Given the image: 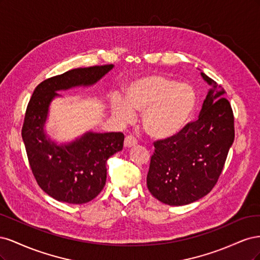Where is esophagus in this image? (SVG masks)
<instances>
[{
	"instance_id": "esophagus-1",
	"label": "esophagus",
	"mask_w": 260,
	"mask_h": 260,
	"mask_svg": "<svg viewBox=\"0 0 260 260\" xmlns=\"http://www.w3.org/2000/svg\"><path fill=\"white\" fill-rule=\"evenodd\" d=\"M137 143H138V140H137L135 137H133V136H127V137H125L124 142H123L124 147L135 146V145H137Z\"/></svg>"
}]
</instances>
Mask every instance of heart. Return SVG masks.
<instances>
[{
  "instance_id": "1",
  "label": "heart",
  "mask_w": 260,
  "mask_h": 260,
  "mask_svg": "<svg viewBox=\"0 0 260 260\" xmlns=\"http://www.w3.org/2000/svg\"><path fill=\"white\" fill-rule=\"evenodd\" d=\"M196 102L192 86L178 83L162 75H147L133 81L125 90V102L115 98L114 115L124 122L135 119V113H143L142 125L154 139L176 135L184 127Z\"/></svg>"
}]
</instances>
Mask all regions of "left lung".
Instances as JSON below:
<instances>
[{"mask_svg": "<svg viewBox=\"0 0 260 260\" xmlns=\"http://www.w3.org/2000/svg\"><path fill=\"white\" fill-rule=\"evenodd\" d=\"M212 85L196 120L176 135L154 142L147 172V188L155 199L171 206L187 205L207 195L221 175L234 141V116L223 89Z\"/></svg>", "mask_w": 260, "mask_h": 260, "instance_id": "8db88e82", "label": "left lung"}]
</instances>
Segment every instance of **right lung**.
<instances>
[{
    "label": "right lung",
    "mask_w": 260,
    "mask_h": 260,
    "mask_svg": "<svg viewBox=\"0 0 260 260\" xmlns=\"http://www.w3.org/2000/svg\"><path fill=\"white\" fill-rule=\"evenodd\" d=\"M114 65L76 68L37 85L25 114L21 137L32 175L42 190L59 202L84 204L95 199L106 182V161L123 146L121 132L93 133L65 145L43 131L52 100L59 90L98 82Z\"/></svg>",
    "instance_id": "add662e5"
}]
</instances>
